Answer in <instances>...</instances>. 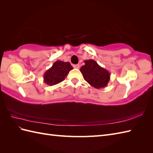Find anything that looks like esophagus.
<instances>
[{
	"label": "esophagus",
	"instance_id": "esophagus-1",
	"mask_svg": "<svg viewBox=\"0 0 153 153\" xmlns=\"http://www.w3.org/2000/svg\"><path fill=\"white\" fill-rule=\"evenodd\" d=\"M73 67L76 68V69H79L80 65H79V64H76V65H73Z\"/></svg>",
	"mask_w": 153,
	"mask_h": 153
}]
</instances>
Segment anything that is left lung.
<instances>
[{
    "instance_id": "1",
    "label": "left lung",
    "mask_w": 153,
    "mask_h": 153,
    "mask_svg": "<svg viewBox=\"0 0 153 153\" xmlns=\"http://www.w3.org/2000/svg\"><path fill=\"white\" fill-rule=\"evenodd\" d=\"M84 63L85 65L81 67L80 70L84 79L96 88L106 86L109 81V73L101 67L94 60H86Z\"/></svg>"
}]
</instances>
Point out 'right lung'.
<instances>
[{"label": "right lung", "mask_w": 153, "mask_h": 153, "mask_svg": "<svg viewBox=\"0 0 153 153\" xmlns=\"http://www.w3.org/2000/svg\"><path fill=\"white\" fill-rule=\"evenodd\" d=\"M73 69L70 63L57 61L45 73L44 76L45 82L50 86L62 82L65 80V76L69 74V71Z\"/></svg>", "instance_id": "right-lung-1"}]
</instances>
